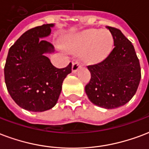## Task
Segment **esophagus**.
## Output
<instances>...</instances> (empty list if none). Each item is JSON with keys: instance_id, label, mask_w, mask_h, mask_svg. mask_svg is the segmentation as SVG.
Returning a JSON list of instances; mask_svg holds the SVG:
<instances>
[{"instance_id": "34e87169", "label": "esophagus", "mask_w": 149, "mask_h": 149, "mask_svg": "<svg viewBox=\"0 0 149 149\" xmlns=\"http://www.w3.org/2000/svg\"><path fill=\"white\" fill-rule=\"evenodd\" d=\"M80 63L77 61H76L74 62H72V72H76L78 69H80Z\"/></svg>"}]
</instances>
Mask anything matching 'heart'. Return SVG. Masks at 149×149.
<instances>
[{"instance_id":"1","label":"heart","mask_w":149,"mask_h":149,"mask_svg":"<svg viewBox=\"0 0 149 149\" xmlns=\"http://www.w3.org/2000/svg\"><path fill=\"white\" fill-rule=\"evenodd\" d=\"M114 44L113 36L106 30L91 29L80 33L72 42V46L84 51L82 58L89 64H97L107 58Z\"/></svg>"}]
</instances>
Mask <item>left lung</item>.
<instances>
[{
  "mask_svg": "<svg viewBox=\"0 0 149 149\" xmlns=\"http://www.w3.org/2000/svg\"><path fill=\"white\" fill-rule=\"evenodd\" d=\"M114 48L105 60L88 66L91 80L85 92L93 104L105 109L125 105L136 93L141 80V66L132 42L120 30L107 27Z\"/></svg>",
  "mask_w": 149,
  "mask_h": 149,
  "instance_id": "left-lung-1",
  "label": "left lung"
}]
</instances>
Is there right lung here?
Wrapping results in <instances>:
<instances>
[{
    "mask_svg": "<svg viewBox=\"0 0 149 149\" xmlns=\"http://www.w3.org/2000/svg\"><path fill=\"white\" fill-rule=\"evenodd\" d=\"M54 24L28 30L10 47L4 65L8 91L18 106L27 111L42 112L54 107L63 80L72 72V64L63 69L53 65L47 54L54 51L48 37Z\"/></svg>",
    "mask_w": 149,
    "mask_h": 149,
    "instance_id": "obj_1",
    "label": "right lung"
}]
</instances>
